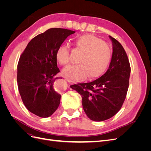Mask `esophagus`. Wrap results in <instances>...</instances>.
<instances>
[{
  "label": "esophagus",
  "instance_id": "34e87169",
  "mask_svg": "<svg viewBox=\"0 0 151 151\" xmlns=\"http://www.w3.org/2000/svg\"><path fill=\"white\" fill-rule=\"evenodd\" d=\"M65 80L68 82V83H74V81H72L71 79H65Z\"/></svg>",
  "mask_w": 151,
  "mask_h": 151
}]
</instances>
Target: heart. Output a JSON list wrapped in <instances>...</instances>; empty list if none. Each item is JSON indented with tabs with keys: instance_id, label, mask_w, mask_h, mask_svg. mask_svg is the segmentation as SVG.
Returning a JSON list of instances; mask_svg holds the SVG:
<instances>
[{
	"instance_id": "b5f03b06",
	"label": "heart",
	"mask_w": 151,
	"mask_h": 151,
	"mask_svg": "<svg viewBox=\"0 0 151 151\" xmlns=\"http://www.w3.org/2000/svg\"><path fill=\"white\" fill-rule=\"evenodd\" d=\"M76 48L83 54L79 57V65L65 68L63 72L69 78L84 80L87 77L93 80L106 72L111 61L110 49L103 40L91 35L81 36L76 41ZM58 62L63 66L70 63V48L62 45L56 52Z\"/></svg>"
}]
</instances>
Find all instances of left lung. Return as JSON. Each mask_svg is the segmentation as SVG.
<instances>
[{
    "instance_id": "obj_1",
    "label": "left lung",
    "mask_w": 151,
    "mask_h": 151,
    "mask_svg": "<svg viewBox=\"0 0 151 151\" xmlns=\"http://www.w3.org/2000/svg\"><path fill=\"white\" fill-rule=\"evenodd\" d=\"M113 45L112 58L104 74L91 83L71 85L82 96V104L91 120L101 122L119 111L129 86L130 65L122 45L109 36Z\"/></svg>"
}]
</instances>
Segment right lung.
<instances>
[{
    "mask_svg": "<svg viewBox=\"0 0 151 151\" xmlns=\"http://www.w3.org/2000/svg\"><path fill=\"white\" fill-rule=\"evenodd\" d=\"M74 31L50 28L32 39L21 54L17 81L22 101L28 110L42 118L51 116L60 104L61 95L53 88L60 70L56 52ZM62 79V78H61Z\"/></svg>",
    "mask_w": 151,
    "mask_h": 151,
    "instance_id": "right-lung-1",
    "label": "right lung"
}]
</instances>
